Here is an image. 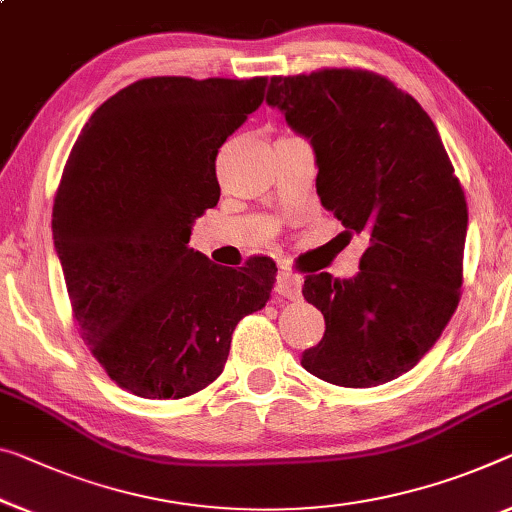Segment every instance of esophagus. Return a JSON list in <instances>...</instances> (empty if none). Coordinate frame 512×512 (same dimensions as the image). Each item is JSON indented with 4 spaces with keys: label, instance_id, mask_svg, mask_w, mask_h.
Here are the masks:
<instances>
[{
    "label": "esophagus",
    "instance_id": "1",
    "mask_svg": "<svg viewBox=\"0 0 512 512\" xmlns=\"http://www.w3.org/2000/svg\"><path fill=\"white\" fill-rule=\"evenodd\" d=\"M277 293H279V297H283V300H290V302L300 300V297H302V277H300V274H295L290 270L279 272Z\"/></svg>",
    "mask_w": 512,
    "mask_h": 512
}]
</instances>
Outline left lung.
<instances>
[{
    "instance_id": "1",
    "label": "left lung",
    "mask_w": 512,
    "mask_h": 512,
    "mask_svg": "<svg viewBox=\"0 0 512 512\" xmlns=\"http://www.w3.org/2000/svg\"><path fill=\"white\" fill-rule=\"evenodd\" d=\"M265 102L313 146L322 206L368 240L357 277L304 279L325 336L302 366L336 387L396 380L460 300L467 201L442 137L410 93L368 70L272 77Z\"/></svg>"
}]
</instances>
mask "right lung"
<instances>
[{
    "label": "right lung",
    "instance_id": "right-lung-1",
    "mask_svg": "<svg viewBox=\"0 0 512 512\" xmlns=\"http://www.w3.org/2000/svg\"><path fill=\"white\" fill-rule=\"evenodd\" d=\"M267 77H148L91 114L61 176L54 249L93 357L139 398H185L224 371L238 322L277 267L233 270L190 249L219 201V146L261 107Z\"/></svg>",
    "mask_w": 512,
    "mask_h": 512
}]
</instances>
